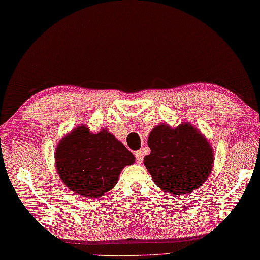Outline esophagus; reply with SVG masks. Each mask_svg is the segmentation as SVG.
<instances>
[{
	"mask_svg": "<svg viewBox=\"0 0 260 260\" xmlns=\"http://www.w3.org/2000/svg\"><path fill=\"white\" fill-rule=\"evenodd\" d=\"M135 156H136V160L138 164H141L142 160H144V153H142L141 150H138L135 152Z\"/></svg>",
	"mask_w": 260,
	"mask_h": 260,
	"instance_id": "34e87169",
	"label": "esophagus"
}]
</instances>
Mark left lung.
I'll return each mask as SVG.
<instances>
[{"label": "left lung", "mask_w": 260, "mask_h": 260, "mask_svg": "<svg viewBox=\"0 0 260 260\" xmlns=\"http://www.w3.org/2000/svg\"><path fill=\"white\" fill-rule=\"evenodd\" d=\"M150 153L144 164L158 187L172 195H186L208 179L213 168L211 144L197 126L182 122L176 128L160 123L148 137Z\"/></svg>", "instance_id": "8db88e82"}]
</instances>
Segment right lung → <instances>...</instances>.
Instances as JSON below:
<instances>
[{
    "label": "right lung",
    "instance_id": "right-lung-1",
    "mask_svg": "<svg viewBox=\"0 0 260 260\" xmlns=\"http://www.w3.org/2000/svg\"><path fill=\"white\" fill-rule=\"evenodd\" d=\"M55 162L61 182L72 192L99 199L115 186L135 156L108 129L93 134L81 124L58 142Z\"/></svg>",
    "mask_w": 260,
    "mask_h": 260
}]
</instances>
